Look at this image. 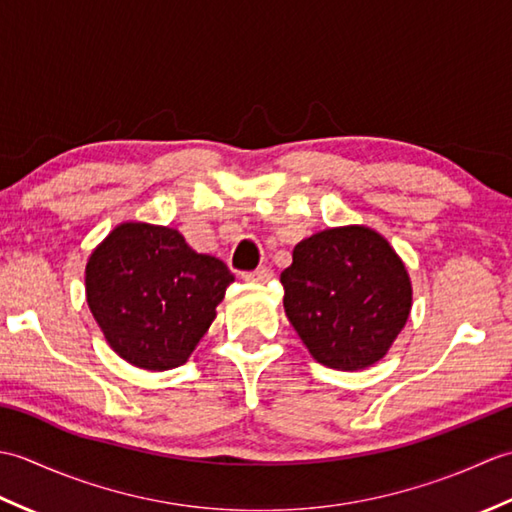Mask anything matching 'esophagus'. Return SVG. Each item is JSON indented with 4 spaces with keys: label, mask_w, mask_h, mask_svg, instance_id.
<instances>
[{
    "label": "esophagus",
    "mask_w": 512,
    "mask_h": 512,
    "mask_svg": "<svg viewBox=\"0 0 512 512\" xmlns=\"http://www.w3.org/2000/svg\"><path fill=\"white\" fill-rule=\"evenodd\" d=\"M244 279L250 281V284H268V281L273 279V270L268 266H262L257 270H250V273H244Z\"/></svg>",
    "instance_id": "obj_1"
}]
</instances>
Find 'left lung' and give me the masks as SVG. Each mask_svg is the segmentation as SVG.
<instances>
[{"label":"left lung","instance_id":"obj_1","mask_svg":"<svg viewBox=\"0 0 512 512\" xmlns=\"http://www.w3.org/2000/svg\"><path fill=\"white\" fill-rule=\"evenodd\" d=\"M279 281L288 319L310 354L343 372L380 361L411 310L405 264L383 235L365 226L303 239Z\"/></svg>","mask_w":512,"mask_h":512}]
</instances>
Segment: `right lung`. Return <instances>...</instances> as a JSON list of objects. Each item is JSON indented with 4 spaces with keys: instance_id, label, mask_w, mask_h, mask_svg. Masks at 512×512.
<instances>
[{
    "instance_id": "obj_1",
    "label": "right lung",
    "mask_w": 512,
    "mask_h": 512,
    "mask_svg": "<svg viewBox=\"0 0 512 512\" xmlns=\"http://www.w3.org/2000/svg\"><path fill=\"white\" fill-rule=\"evenodd\" d=\"M235 281L169 226L127 222L105 237L85 266V292L112 350L162 372L187 363Z\"/></svg>"
}]
</instances>
